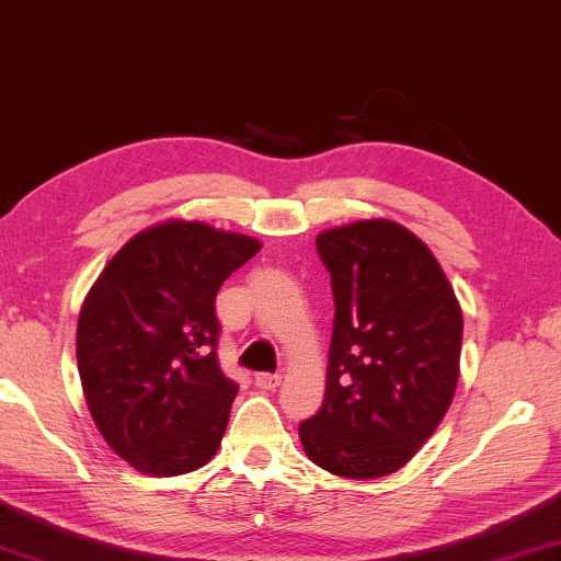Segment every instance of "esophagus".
<instances>
[{"label": "esophagus", "mask_w": 561, "mask_h": 561, "mask_svg": "<svg viewBox=\"0 0 561 561\" xmlns=\"http://www.w3.org/2000/svg\"><path fill=\"white\" fill-rule=\"evenodd\" d=\"M279 382H282V375H277V373H257L254 375V385L260 387V390H277L279 387Z\"/></svg>", "instance_id": "obj_1"}]
</instances>
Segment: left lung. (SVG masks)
<instances>
[{"label": "left lung", "mask_w": 561, "mask_h": 561, "mask_svg": "<svg viewBox=\"0 0 561 561\" xmlns=\"http://www.w3.org/2000/svg\"><path fill=\"white\" fill-rule=\"evenodd\" d=\"M316 250L335 319L323 404L299 439L323 471L373 481L410 461L451 407L461 304L432 250L394 220L323 230Z\"/></svg>", "instance_id": "1"}]
</instances>
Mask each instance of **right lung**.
I'll return each mask as SVG.
<instances>
[{
	"mask_svg": "<svg viewBox=\"0 0 561 561\" xmlns=\"http://www.w3.org/2000/svg\"><path fill=\"white\" fill-rule=\"evenodd\" d=\"M262 242L164 220L119 248L78 316V373L107 446L147 476L216 456L238 385L220 373L216 294Z\"/></svg>",
	"mask_w": 561,
	"mask_h": 561,
	"instance_id": "add662e5",
	"label": "right lung"
}]
</instances>
